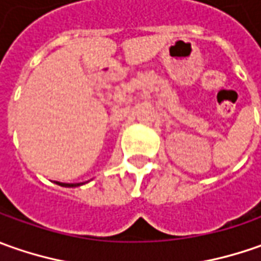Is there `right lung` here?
<instances>
[{"label":"right lung","instance_id":"add662e5","mask_svg":"<svg viewBox=\"0 0 261 261\" xmlns=\"http://www.w3.org/2000/svg\"><path fill=\"white\" fill-rule=\"evenodd\" d=\"M56 185L62 186V187H78V186L84 185V183H61V181H56Z\"/></svg>","mask_w":261,"mask_h":261}]
</instances>
